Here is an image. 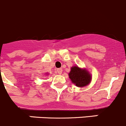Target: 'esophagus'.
Listing matches in <instances>:
<instances>
[{"mask_svg": "<svg viewBox=\"0 0 126 126\" xmlns=\"http://www.w3.org/2000/svg\"><path fill=\"white\" fill-rule=\"evenodd\" d=\"M57 72L59 74H61L62 72V69L61 68H59V69H57Z\"/></svg>", "mask_w": 126, "mask_h": 126, "instance_id": "34e87169", "label": "esophagus"}]
</instances>
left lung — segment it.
I'll return each mask as SVG.
<instances>
[{
    "instance_id": "left-lung-1",
    "label": "left lung",
    "mask_w": 126,
    "mask_h": 126,
    "mask_svg": "<svg viewBox=\"0 0 126 126\" xmlns=\"http://www.w3.org/2000/svg\"><path fill=\"white\" fill-rule=\"evenodd\" d=\"M69 76L73 83L79 87L87 86L92 80L91 75L87 70L80 69L77 66L71 68Z\"/></svg>"
}]
</instances>
